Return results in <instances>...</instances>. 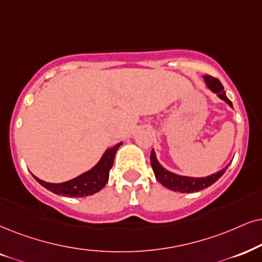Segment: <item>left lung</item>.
Here are the masks:
<instances>
[{
	"mask_svg": "<svg viewBox=\"0 0 262 262\" xmlns=\"http://www.w3.org/2000/svg\"><path fill=\"white\" fill-rule=\"evenodd\" d=\"M204 83L208 88L210 89L211 92L215 93V94L219 97L221 100L227 102L228 106L232 107V102H231L230 99L226 97V92L224 91L223 84L217 78L211 77V76L205 75L203 76ZM150 162L151 167L154 169L155 177L160 183L163 185L164 187L169 188L171 191L175 192H181V193H191V192H198L201 190H204L205 187H209L210 185L216 183L219 179L223 177L225 171L228 168V163L224 169H221L216 173L209 175V177L204 178H193V177H185V175H179L175 174L173 171H169L168 169L162 165L160 162H158L157 157H156L155 150L151 151L150 156Z\"/></svg>",
	"mask_w": 262,
	"mask_h": 262,
	"instance_id": "8db88e82",
	"label": "left lung"
}]
</instances>
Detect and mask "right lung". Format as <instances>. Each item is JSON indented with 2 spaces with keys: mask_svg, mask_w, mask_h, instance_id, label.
Instances as JSON below:
<instances>
[{
  "mask_svg": "<svg viewBox=\"0 0 262 262\" xmlns=\"http://www.w3.org/2000/svg\"><path fill=\"white\" fill-rule=\"evenodd\" d=\"M121 145L122 142L107 148L94 167L87 171H84V173H82L81 175H78V177L71 179V180L65 181V183H46V181L35 177L34 174H32V177L43 187H46L47 190L53 192V193L59 194V196L61 194V196L76 198L91 196V194L97 193V192L100 191L106 185L108 181V173H110L112 164H114L116 151L118 150V147Z\"/></svg>",
  "mask_w": 262,
  "mask_h": 262,
  "instance_id": "obj_1",
  "label": "right lung"
}]
</instances>
